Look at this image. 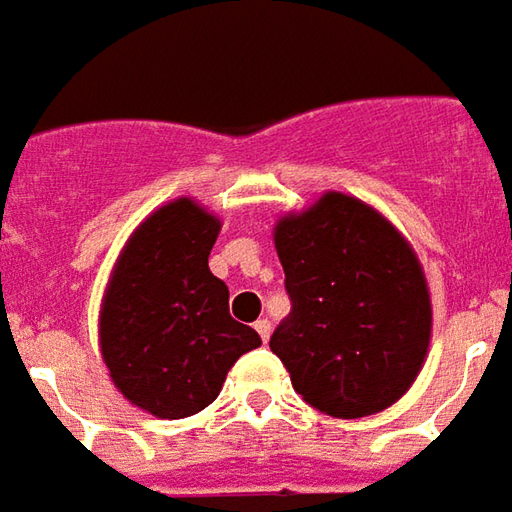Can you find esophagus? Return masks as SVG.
<instances>
[{"instance_id":"34e87169","label":"esophagus","mask_w":512,"mask_h":512,"mask_svg":"<svg viewBox=\"0 0 512 512\" xmlns=\"http://www.w3.org/2000/svg\"><path fill=\"white\" fill-rule=\"evenodd\" d=\"M253 327H256V332H259V338L267 344V338H270V321H267V318H259Z\"/></svg>"}]
</instances>
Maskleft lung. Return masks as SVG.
<instances>
[{
  "label": "left lung",
  "instance_id": "obj_1",
  "mask_svg": "<svg viewBox=\"0 0 512 512\" xmlns=\"http://www.w3.org/2000/svg\"><path fill=\"white\" fill-rule=\"evenodd\" d=\"M293 301L270 338L304 403L338 420L394 406L431 344L423 264L386 216L327 191L273 228Z\"/></svg>",
  "mask_w": 512,
  "mask_h": 512
}]
</instances>
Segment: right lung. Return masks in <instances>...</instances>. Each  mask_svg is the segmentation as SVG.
I'll list each match as a JSON object with an SVG mask.
<instances>
[{
    "mask_svg": "<svg viewBox=\"0 0 512 512\" xmlns=\"http://www.w3.org/2000/svg\"><path fill=\"white\" fill-rule=\"evenodd\" d=\"M219 231V216L177 197L137 225L106 281L101 358L115 389L160 420L211 406L233 363L262 346L233 321L228 287L208 270Z\"/></svg>",
    "mask_w": 512,
    "mask_h": 512,
    "instance_id": "add662e5",
    "label": "right lung"
}]
</instances>
